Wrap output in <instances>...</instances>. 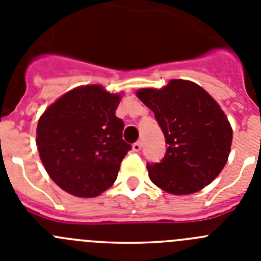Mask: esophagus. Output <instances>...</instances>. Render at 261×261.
I'll return each mask as SVG.
<instances>
[{
    "label": "esophagus",
    "instance_id": "1",
    "mask_svg": "<svg viewBox=\"0 0 261 261\" xmlns=\"http://www.w3.org/2000/svg\"><path fill=\"white\" fill-rule=\"evenodd\" d=\"M132 149H133V151H136V153H137V151H140L142 149V142L141 141L135 142V144L132 145Z\"/></svg>",
    "mask_w": 261,
    "mask_h": 261
}]
</instances>
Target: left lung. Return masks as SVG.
Segmentation results:
<instances>
[{
  "label": "left lung",
  "mask_w": 261,
  "mask_h": 261,
  "mask_svg": "<svg viewBox=\"0 0 261 261\" xmlns=\"http://www.w3.org/2000/svg\"><path fill=\"white\" fill-rule=\"evenodd\" d=\"M137 96L154 112L167 144L159 163H147L150 180L172 195H190L222 171L232 129L218 103L199 85L172 80L161 90L142 89Z\"/></svg>",
  "instance_id": "left-lung-1"
}]
</instances>
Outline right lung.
<instances>
[{
	"label": "right lung",
	"instance_id": "right-lung-1",
	"mask_svg": "<svg viewBox=\"0 0 261 261\" xmlns=\"http://www.w3.org/2000/svg\"><path fill=\"white\" fill-rule=\"evenodd\" d=\"M120 95L89 85L64 94L41 115L36 145L55 183L70 195L95 197L116 180L132 146L115 115Z\"/></svg>",
	"mask_w": 261,
	"mask_h": 261
}]
</instances>
